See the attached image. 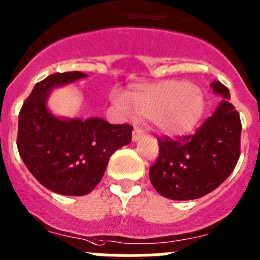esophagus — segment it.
I'll use <instances>...</instances> for the list:
<instances>
[{
    "instance_id": "34e87169",
    "label": "esophagus",
    "mask_w": 260,
    "mask_h": 260,
    "mask_svg": "<svg viewBox=\"0 0 260 260\" xmlns=\"http://www.w3.org/2000/svg\"><path fill=\"white\" fill-rule=\"evenodd\" d=\"M144 135H145L144 129H141L140 127H135V129H133V132H132V140L133 141H137V140L141 139Z\"/></svg>"
}]
</instances>
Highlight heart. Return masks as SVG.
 Returning <instances> with one entry per match:
<instances>
[{"instance_id": "1", "label": "heart", "mask_w": 260, "mask_h": 260, "mask_svg": "<svg viewBox=\"0 0 260 260\" xmlns=\"http://www.w3.org/2000/svg\"><path fill=\"white\" fill-rule=\"evenodd\" d=\"M113 102L127 115L149 118L153 127L166 136L190 132L205 109L200 88L176 80L136 86L127 95L114 94Z\"/></svg>"}]
</instances>
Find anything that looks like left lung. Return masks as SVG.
Instances as JSON below:
<instances>
[{
  "label": "left lung",
  "mask_w": 260,
  "mask_h": 260,
  "mask_svg": "<svg viewBox=\"0 0 260 260\" xmlns=\"http://www.w3.org/2000/svg\"><path fill=\"white\" fill-rule=\"evenodd\" d=\"M211 88L223 97L216 111L193 136L158 139L159 155L149 170L154 189L175 201L197 200L220 185L240 158V115L220 81Z\"/></svg>",
  "instance_id": "left-lung-1"
}]
</instances>
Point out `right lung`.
Here are the masks:
<instances>
[{
    "mask_svg": "<svg viewBox=\"0 0 260 260\" xmlns=\"http://www.w3.org/2000/svg\"><path fill=\"white\" fill-rule=\"evenodd\" d=\"M85 76L79 71L50 75L35 85L19 113L20 158L41 185L63 196L90 193L110 156L132 140L129 124H110L102 118L62 119L49 111L51 90Z\"/></svg>",
    "mask_w": 260,
    "mask_h": 260,
    "instance_id": "obj_1",
    "label": "right lung"
}]
</instances>
